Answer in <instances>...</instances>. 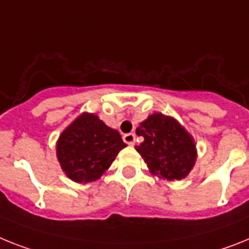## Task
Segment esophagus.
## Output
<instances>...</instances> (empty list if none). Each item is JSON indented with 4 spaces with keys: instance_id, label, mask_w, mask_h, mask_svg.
Here are the masks:
<instances>
[{
    "instance_id": "obj_1",
    "label": "esophagus",
    "mask_w": 249,
    "mask_h": 249,
    "mask_svg": "<svg viewBox=\"0 0 249 249\" xmlns=\"http://www.w3.org/2000/svg\"><path fill=\"white\" fill-rule=\"evenodd\" d=\"M123 141H124L126 144H129V145H134L135 134L134 133H128V134H125L124 137H123Z\"/></svg>"
}]
</instances>
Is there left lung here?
Returning <instances> with one entry per match:
<instances>
[{
	"mask_svg": "<svg viewBox=\"0 0 249 249\" xmlns=\"http://www.w3.org/2000/svg\"><path fill=\"white\" fill-rule=\"evenodd\" d=\"M144 138L135 149L158 178L179 181L189 176L197 158L195 139L172 116L162 112L149 115L135 130Z\"/></svg>",
	"mask_w": 249,
	"mask_h": 249,
	"instance_id": "obj_1",
	"label": "left lung"
}]
</instances>
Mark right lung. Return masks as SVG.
Instances as JSON below:
<instances>
[{"label":"right lung","mask_w":249,"mask_h":249,"mask_svg":"<svg viewBox=\"0 0 249 249\" xmlns=\"http://www.w3.org/2000/svg\"><path fill=\"white\" fill-rule=\"evenodd\" d=\"M125 147L120 133L92 112L78 115L60 133L55 145L60 168L77 183L99 179Z\"/></svg>","instance_id":"obj_1"}]
</instances>
